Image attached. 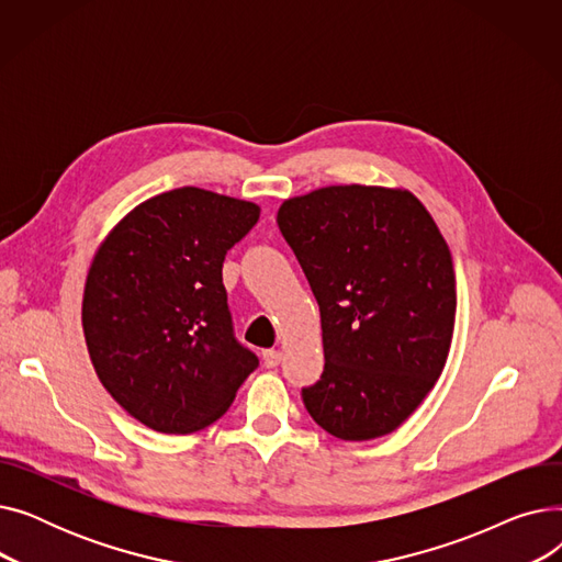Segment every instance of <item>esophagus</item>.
<instances>
[{
  "instance_id": "34e87169",
  "label": "esophagus",
  "mask_w": 562,
  "mask_h": 562,
  "mask_svg": "<svg viewBox=\"0 0 562 562\" xmlns=\"http://www.w3.org/2000/svg\"><path fill=\"white\" fill-rule=\"evenodd\" d=\"M261 360H263L266 369H276L282 362V352L276 348H266V350H261Z\"/></svg>"
}]
</instances>
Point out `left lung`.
I'll return each instance as SVG.
<instances>
[{
    "label": "left lung",
    "instance_id": "8db88e82",
    "mask_svg": "<svg viewBox=\"0 0 562 562\" xmlns=\"http://www.w3.org/2000/svg\"><path fill=\"white\" fill-rule=\"evenodd\" d=\"M278 225L321 312L312 419L364 441L396 430L447 364L456 323L451 250L407 191L326 187L284 200Z\"/></svg>",
    "mask_w": 562,
    "mask_h": 562
}]
</instances>
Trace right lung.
<instances>
[{
    "instance_id": "right-lung-1",
    "label": "right lung",
    "mask_w": 562,
    "mask_h": 562,
    "mask_svg": "<svg viewBox=\"0 0 562 562\" xmlns=\"http://www.w3.org/2000/svg\"><path fill=\"white\" fill-rule=\"evenodd\" d=\"M259 206L195 187L138 204L113 227L86 278L81 323L106 392L157 432L214 424L259 358L234 337L227 250Z\"/></svg>"
}]
</instances>
